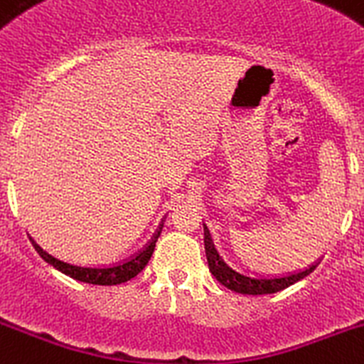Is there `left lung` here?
I'll list each match as a JSON object with an SVG mask.
<instances>
[{
	"instance_id": "1",
	"label": "left lung",
	"mask_w": 364,
	"mask_h": 364,
	"mask_svg": "<svg viewBox=\"0 0 364 364\" xmlns=\"http://www.w3.org/2000/svg\"><path fill=\"white\" fill-rule=\"evenodd\" d=\"M204 249H206L208 267L213 274L215 279L222 284V287L229 288V290L236 291V294L243 295H264V294H276V291L284 290V288L291 287L297 281L304 279L316 268V264H309L308 268L299 272H288L287 276H250V274H243V272L232 268L224 257L218 254L217 247H215L213 240H211L210 229L204 224Z\"/></svg>"
}]
</instances>
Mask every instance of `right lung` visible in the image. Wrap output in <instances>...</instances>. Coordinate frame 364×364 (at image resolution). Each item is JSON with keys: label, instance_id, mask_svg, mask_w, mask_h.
Returning a JSON list of instances; mask_svg holds the SVG:
<instances>
[{"label": "right lung", "instance_id": "obj_1", "mask_svg": "<svg viewBox=\"0 0 364 364\" xmlns=\"http://www.w3.org/2000/svg\"><path fill=\"white\" fill-rule=\"evenodd\" d=\"M161 228H164V222L160 224L158 231L154 232V236L151 238V242L144 247L140 252H136L135 256H132L129 259L121 261L117 264H108V267H81V264H73L67 263V261L58 259V257L51 256L48 250L42 249L37 242L30 236L31 245L35 247V250L38 252V256L46 261V263L53 264L56 270H60L65 276L73 277V279L81 281V283L88 284H101V287H112V284H122L126 281L133 279L136 274L146 268V264L149 263L151 256H153V250L156 247L158 236H160Z\"/></svg>", "mask_w": 364, "mask_h": 364}]
</instances>
